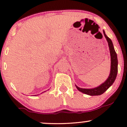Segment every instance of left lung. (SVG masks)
Instances as JSON below:
<instances>
[{
	"instance_id": "left-lung-1",
	"label": "left lung",
	"mask_w": 127,
	"mask_h": 127,
	"mask_svg": "<svg viewBox=\"0 0 127 127\" xmlns=\"http://www.w3.org/2000/svg\"><path fill=\"white\" fill-rule=\"evenodd\" d=\"M103 33H104V35L107 40L108 43L111 55V71L108 78L101 85H99L98 87L94 88H81L75 85L78 91L82 92V93L85 94L91 95V96L100 95L104 93L114 82L115 79H116L117 72H118V59H117V55L115 52V49H114L113 43H112V42L111 40V39L109 38L106 35L104 31H103Z\"/></svg>"
}]
</instances>
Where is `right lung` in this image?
<instances>
[{
	"instance_id": "right-lung-1",
	"label": "right lung",
	"mask_w": 127,
	"mask_h": 127,
	"mask_svg": "<svg viewBox=\"0 0 127 127\" xmlns=\"http://www.w3.org/2000/svg\"><path fill=\"white\" fill-rule=\"evenodd\" d=\"M42 93H43V92H42Z\"/></svg>"
}]
</instances>
